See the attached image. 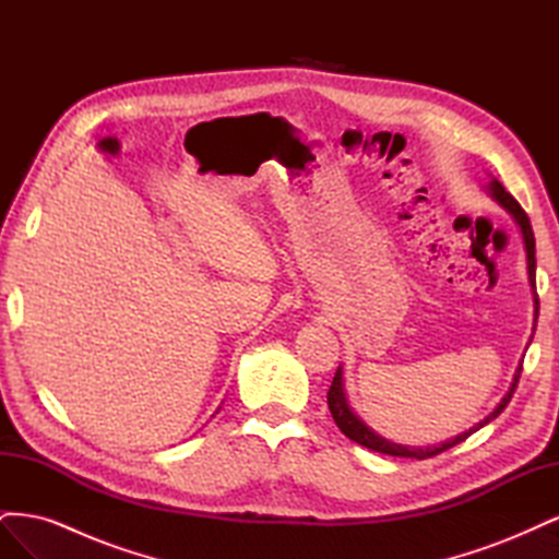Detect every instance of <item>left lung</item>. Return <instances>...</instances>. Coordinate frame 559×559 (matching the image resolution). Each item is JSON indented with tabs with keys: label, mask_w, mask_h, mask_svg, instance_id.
Returning a JSON list of instances; mask_svg holds the SVG:
<instances>
[{
	"label": "left lung",
	"mask_w": 559,
	"mask_h": 559,
	"mask_svg": "<svg viewBox=\"0 0 559 559\" xmlns=\"http://www.w3.org/2000/svg\"><path fill=\"white\" fill-rule=\"evenodd\" d=\"M487 193L492 195V200H497L499 205L509 212L513 218H515V224L520 226V233H522V242H524V251H527V275H530V286H532V294H534V321L538 319V296H536V242H534V230H532V224H530V216L524 214V210L520 207V202L503 189V186L497 181V179H492L489 181V186H487ZM520 373H522V364L518 366V370H515V378H513V384H511V389H509V394H506L503 399H501V403L497 405V408L489 413L483 421H478L476 427H471L468 431H464V433H460V436H454V438H450V441H445V443H441V445H431V448H411V445H399V443H392V441H386V438H382V436H378L373 429L370 427H366L364 421L354 415V411L349 408V403H347V396H345V386H343V368H337L335 370V378H333V382H331V389H329V411H331V415H333V419H335V425H337V429H341L349 441H354V443H359V445H364V448H368V450H376V452H382V454H392V456H413V460H429V456H436V454H441V452H445V450H450V448H454L456 443H462V441H466V438L473 433V431H478L480 427H485L487 421H492L495 417H499V413L506 408V405H509V401H511V396H513V392H515V386H518V380H520Z\"/></svg>",
	"instance_id": "obj_1"
}]
</instances>
